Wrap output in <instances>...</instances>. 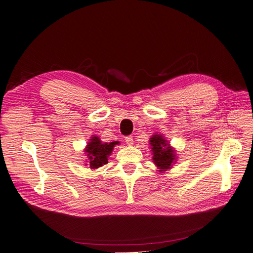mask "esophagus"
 Segmentation results:
<instances>
[{
	"mask_svg": "<svg viewBox=\"0 0 253 253\" xmlns=\"http://www.w3.org/2000/svg\"><path fill=\"white\" fill-rule=\"evenodd\" d=\"M125 141H126L127 145L132 146L133 145V136H127L125 138Z\"/></svg>",
	"mask_w": 253,
	"mask_h": 253,
	"instance_id": "obj_1",
	"label": "esophagus"
}]
</instances>
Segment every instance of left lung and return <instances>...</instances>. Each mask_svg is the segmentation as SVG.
Returning <instances> with one entry per match:
<instances>
[{
	"label": "left lung",
	"mask_w": 253,
	"mask_h": 253,
	"mask_svg": "<svg viewBox=\"0 0 253 253\" xmlns=\"http://www.w3.org/2000/svg\"><path fill=\"white\" fill-rule=\"evenodd\" d=\"M149 142L154 165L158 168L159 171H167L176 162L175 151L160 134L152 135Z\"/></svg>",
	"instance_id": "8db88e82"
}]
</instances>
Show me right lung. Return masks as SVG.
Here are the masks:
<instances>
[{
	"label": "right lung",
	"mask_w": 253,
	"mask_h": 253,
	"mask_svg": "<svg viewBox=\"0 0 253 253\" xmlns=\"http://www.w3.org/2000/svg\"><path fill=\"white\" fill-rule=\"evenodd\" d=\"M118 143V141L102 143L98 136L93 135L84 148V152L87 156V165L85 166H89L91 169H96L107 165L109 155H111L114 146Z\"/></svg>",
	"instance_id": "right-lung-1"
}]
</instances>
